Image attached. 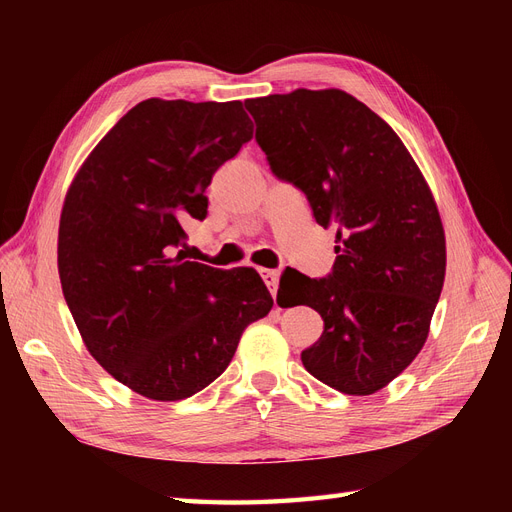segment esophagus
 <instances>
[{"mask_svg": "<svg viewBox=\"0 0 512 512\" xmlns=\"http://www.w3.org/2000/svg\"><path fill=\"white\" fill-rule=\"evenodd\" d=\"M260 275H262V280H265L269 292L275 297V294H277V284H280V273L273 271V269H260Z\"/></svg>", "mask_w": 512, "mask_h": 512, "instance_id": "esophagus-1", "label": "esophagus"}]
</instances>
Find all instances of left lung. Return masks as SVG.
Segmentation results:
<instances>
[{"mask_svg": "<svg viewBox=\"0 0 512 512\" xmlns=\"http://www.w3.org/2000/svg\"><path fill=\"white\" fill-rule=\"evenodd\" d=\"M245 108L275 177L297 185L320 226L337 228L331 275H294L297 305L324 320L301 361L335 391L376 393L429 335L446 273L436 200L389 123L342 89H294Z\"/></svg>", "mask_w": 512, "mask_h": 512, "instance_id": "left-lung-1", "label": "left lung"}]
</instances>
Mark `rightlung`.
I'll use <instances>...</instances> for the list:
<instances>
[{
    "instance_id": "right-lung-1",
    "label": "right lung",
    "mask_w": 512,
    "mask_h": 512,
    "mask_svg": "<svg viewBox=\"0 0 512 512\" xmlns=\"http://www.w3.org/2000/svg\"><path fill=\"white\" fill-rule=\"evenodd\" d=\"M254 136L243 102L149 98L123 115L72 179L57 267L89 354L156 401L203 391L273 299L250 267L185 260L181 222L203 220L211 177Z\"/></svg>"
}]
</instances>
